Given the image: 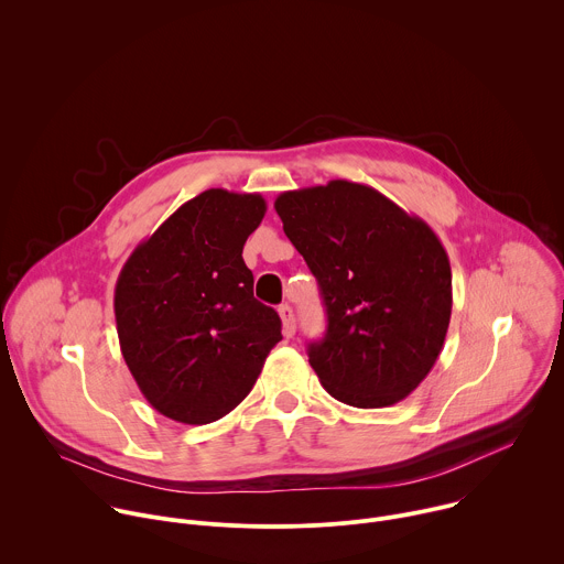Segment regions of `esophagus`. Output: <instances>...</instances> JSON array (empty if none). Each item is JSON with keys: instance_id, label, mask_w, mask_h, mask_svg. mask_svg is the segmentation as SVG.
Returning a JSON list of instances; mask_svg holds the SVG:
<instances>
[{"instance_id": "esophagus-1", "label": "esophagus", "mask_w": 564, "mask_h": 564, "mask_svg": "<svg viewBox=\"0 0 564 564\" xmlns=\"http://www.w3.org/2000/svg\"><path fill=\"white\" fill-rule=\"evenodd\" d=\"M280 319H282V330L286 337H293L295 335V315H293V308L289 304H282L280 308Z\"/></svg>"}]
</instances>
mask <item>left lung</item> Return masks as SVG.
I'll return each mask as SVG.
<instances>
[{"mask_svg": "<svg viewBox=\"0 0 564 564\" xmlns=\"http://www.w3.org/2000/svg\"><path fill=\"white\" fill-rule=\"evenodd\" d=\"M284 234L317 278L326 335L308 364L355 408L405 399L443 350L452 269L438 236L377 189L330 181L275 198Z\"/></svg>", "mask_w": 564, "mask_h": 564, "instance_id": "obj_1", "label": "left lung"}]
</instances>
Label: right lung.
Here are the masks:
<instances>
[{"mask_svg": "<svg viewBox=\"0 0 564 564\" xmlns=\"http://www.w3.org/2000/svg\"><path fill=\"white\" fill-rule=\"evenodd\" d=\"M267 214L260 194L207 189L123 264L115 317L123 359L154 410L187 425L231 412L253 388L282 322L253 297L242 260Z\"/></svg>", "mask_w": 564, "mask_h": 564, "instance_id": "1", "label": "right lung"}]
</instances>
